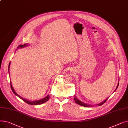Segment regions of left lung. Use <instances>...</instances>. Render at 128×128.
Masks as SVG:
<instances>
[{
  "mask_svg": "<svg viewBox=\"0 0 128 128\" xmlns=\"http://www.w3.org/2000/svg\"><path fill=\"white\" fill-rule=\"evenodd\" d=\"M118 86H119V83L118 84H117V87H116V90H115V91H116V89H117V88H118ZM109 98V97L108 98H106L104 101H103L102 102H101V103H99V104H97V105H98V106H100V105H102V104H103L106 100H107V99H108ZM74 100H75V102L77 104H78V105H81V106H84V107H91V106H92L93 105H89V104H86V103H84V102H82L81 100H79L77 98H76V96H75V97H74Z\"/></svg>",
  "mask_w": 128,
  "mask_h": 128,
  "instance_id": "8db88e82",
  "label": "left lung"
}]
</instances>
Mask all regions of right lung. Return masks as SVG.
<instances>
[{
    "label": "right lung",
    "instance_id": "1",
    "mask_svg": "<svg viewBox=\"0 0 128 128\" xmlns=\"http://www.w3.org/2000/svg\"><path fill=\"white\" fill-rule=\"evenodd\" d=\"M28 45V44H21V45H19L18 46V48H23V47L24 46H26ZM10 62L9 63V66H8V71H9V68H10ZM10 84H11V88L12 89V91H13V93L16 96H18L19 98H20L21 99H22L23 100H24V102H25V103H26L27 104H30V105H39V104H43L45 102H46L47 100H48L49 99V98H50V96L49 95H48L46 96L45 98L41 99V100H35V101H30V100H26L25 98H23L22 97H21L19 95H18V94L15 92L14 89H13V88L12 87V84H11V82H10Z\"/></svg>",
    "mask_w": 128,
    "mask_h": 128
}]
</instances>
